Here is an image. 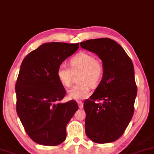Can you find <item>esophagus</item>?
Instances as JSON below:
<instances>
[{
  "mask_svg": "<svg viewBox=\"0 0 154 154\" xmlns=\"http://www.w3.org/2000/svg\"><path fill=\"white\" fill-rule=\"evenodd\" d=\"M77 103H78L79 108H83L84 103H82V101H78V102H77Z\"/></svg>",
  "mask_w": 154,
  "mask_h": 154,
  "instance_id": "obj_1",
  "label": "esophagus"
}]
</instances>
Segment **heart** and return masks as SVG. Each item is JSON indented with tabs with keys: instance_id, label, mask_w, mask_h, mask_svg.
<instances>
[{
	"instance_id": "obj_1",
	"label": "heart",
	"mask_w": 154,
	"mask_h": 154,
	"mask_svg": "<svg viewBox=\"0 0 154 154\" xmlns=\"http://www.w3.org/2000/svg\"><path fill=\"white\" fill-rule=\"evenodd\" d=\"M70 68L60 65L57 69V77L61 85L65 87L70 86L73 74L81 71L79 81L82 83L73 86L67 91L69 98L81 101L91 94V85L96 87L103 76V66L99 60L89 53L79 52L69 61Z\"/></svg>"
}]
</instances>
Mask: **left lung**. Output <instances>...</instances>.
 <instances>
[{
	"instance_id": "1",
	"label": "left lung",
	"mask_w": 154,
	"mask_h": 154,
	"mask_svg": "<svg viewBox=\"0 0 154 154\" xmlns=\"http://www.w3.org/2000/svg\"><path fill=\"white\" fill-rule=\"evenodd\" d=\"M80 46L96 53L103 66V78L84 103L86 134L98 144L112 142L123 134L134 114V65L122 47L110 38L89 39Z\"/></svg>"
}]
</instances>
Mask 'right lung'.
Listing matches in <instances>:
<instances>
[{"instance_id": "add662e5", "label": "right lung", "mask_w": 154, "mask_h": 154, "mask_svg": "<svg viewBox=\"0 0 154 154\" xmlns=\"http://www.w3.org/2000/svg\"><path fill=\"white\" fill-rule=\"evenodd\" d=\"M79 48V43L51 42L32 51L22 61L15 85L16 110L26 134L34 142L57 146L66 138V126L78 105L60 103L66 94L57 69Z\"/></svg>"}]
</instances>
